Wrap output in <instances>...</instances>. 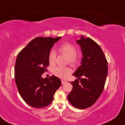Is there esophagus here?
I'll return each mask as SVG.
<instances>
[{
  "label": "esophagus",
  "mask_w": 125,
  "mask_h": 125,
  "mask_svg": "<svg viewBox=\"0 0 125 125\" xmlns=\"http://www.w3.org/2000/svg\"><path fill=\"white\" fill-rule=\"evenodd\" d=\"M66 83H67V82L64 81V80H62V84H65Z\"/></svg>",
  "instance_id": "34e87169"
}]
</instances>
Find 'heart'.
<instances>
[{"label":"heart","mask_w":125,"mask_h":125,"mask_svg":"<svg viewBox=\"0 0 125 125\" xmlns=\"http://www.w3.org/2000/svg\"><path fill=\"white\" fill-rule=\"evenodd\" d=\"M58 51L62 54L68 58V62L72 66H75L78 62V58L77 56L76 48L73 45L69 42H65L61 44L58 47ZM56 53L53 51H51L48 53V59L49 63L52 65L55 63ZM70 69L68 67H56L53 69V73L56 76L60 78L66 79L71 74Z\"/></svg>","instance_id":"heart-1"}]
</instances>
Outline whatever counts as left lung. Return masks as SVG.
<instances>
[{"mask_svg":"<svg viewBox=\"0 0 125 125\" xmlns=\"http://www.w3.org/2000/svg\"><path fill=\"white\" fill-rule=\"evenodd\" d=\"M76 42L81 46L83 58L81 65L73 74L78 79L70 83L73 89L67 99L75 108L85 109L95 103L103 91L108 63L101 47L91 38L81 36Z\"/></svg>","mask_w":125,"mask_h":125,"instance_id":"8db88e82","label":"left lung"}]
</instances>
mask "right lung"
I'll list each match as a JSON object with an SVG mask.
<instances>
[{
  "label": "right lung",
  "instance_id": "1",
  "mask_svg": "<svg viewBox=\"0 0 125 125\" xmlns=\"http://www.w3.org/2000/svg\"><path fill=\"white\" fill-rule=\"evenodd\" d=\"M61 39L35 38L17 55L14 74L17 87L23 100L34 108L50 105L62 84L61 80L54 75L49 78L42 77L49 66L48 53Z\"/></svg>",
  "mask_w": 125,
  "mask_h": 125
}]
</instances>
